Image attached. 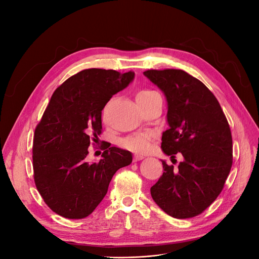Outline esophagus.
I'll return each instance as SVG.
<instances>
[{"instance_id": "obj_1", "label": "esophagus", "mask_w": 259, "mask_h": 259, "mask_svg": "<svg viewBox=\"0 0 259 259\" xmlns=\"http://www.w3.org/2000/svg\"><path fill=\"white\" fill-rule=\"evenodd\" d=\"M143 158H144V156L141 155V154H134V155H133V160H134V161H139V160H141V159H143Z\"/></svg>"}]
</instances>
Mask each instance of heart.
<instances>
[{"label":"heart","mask_w":259,"mask_h":259,"mask_svg":"<svg viewBox=\"0 0 259 259\" xmlns=\"http://www.w3.org/2000/svg\"><path fill=\"white\" fill-rule=\"evenodd\" d=\"M156 93L157 92L152 89H141L137 93V101L138 103H140L142 101H145L149 98L153 97V95H155ZM151 141H152L151 133L142 132L124 139L120 142V146L134 152L145 153L151 149Z\"/></svg>","instance_id":"b5f03b06"}]
</instances>
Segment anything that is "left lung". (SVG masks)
<instances>
[{"label": "left lung", "mask_w": 259, "mask_h": 259, "mask_svg": "<svg viewBox=\"0 0 259 259\" xmlns=\"http://www.w3.org/2000/svg\"><path fill=\"white\" fill-rule=\"evenodd\" d=\"M144 74L165 93L168 130L161 149L184 160L178 168L161 160L164 172L150 189L156 205L174 219H191L205 211L225 186L233 162L232 134L214 94L181 69L147 70Z\"/></svg>", "instance_id": "left-lung-1"}]
</instances>
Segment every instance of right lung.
I'll list each match as a JSON object with an SVG mask.
<instances>
[{
	"instance_id": "1",
	"label": "right lung",
	"mask_w": 259,
	"mask_h": 259,
	"mask_svg": "<svg viewBox=\"0 0 259 259\" xmlns=\"http://www.w3.org/2000/svg\"><path fill=\"white\" fill-rule=\"evenodd\" d=\"M133 78V71L81 70L53 92L35 127L34 183L46 205L65 219L90 215L105 197L114 173L131 164L132 154L111 144L104 147L100 161L88 162L86 157L88 147L102 134L105 105Z\"/></svg>"
}]
</instances>
